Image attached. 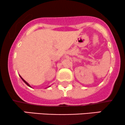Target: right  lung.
Masks as SVG:
<instances>
[{"mask_svg": "<svg viewBox=\"0 0 125 125\" xmlns=\"http://www.w3.org/2000/svg\"><path fill=\"white\" fill-rule=\"evenodd\" d=\"M20 77H21V79H22V81H24V83H26V84H27V85H28V87H31V86H30V85H29V84H28V83H27V82H26V81H25V80H24V79H23V78H22V77H21V76H20Z\"/></svg>", "mask_w": 125, "mask_h": 125, "instance_id": "add662e5", "label": "right lung"}]
</instances>
